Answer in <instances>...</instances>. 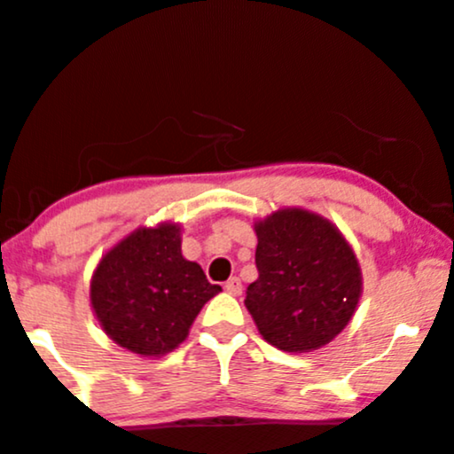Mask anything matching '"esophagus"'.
<instances>
[{
	"label": "esophagus",
	"instance_id": "34e87169",
	"mask_svg": "<svg viewBox=\"0 0 454 454\" xmlns=\"http://www.w3.org/2000/svg\"><path fill=\"white\" fill-rule=\"evenodd\" d=\"M226 290L231 294H234V296H239L241 294V290H243V286H241V279L239 278H231L226 281Z\"/></svg>",
	"mask_w": 454,
	"mask_h": 454
}]
</instances>
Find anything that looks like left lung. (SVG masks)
Instances as JSON below:
<instances>
[{
	"instance_id": "8db88e82",
	"label": "left lung",
	"mask_w": 454,
	"mask_h": 454,
	"mask_svg": "<svg viewBox=\"0 0 454 454\" xmlns=\"http://www.w3.org/2000/svg\"><path fill=\"white\" fill-rule=\"evenodd\" d=\"M258 279L245 307L260 335L284 352H311L348 326L363 294L356 254L340 228L301 207L254 222Z\"/></svg>"
}]
</instances>
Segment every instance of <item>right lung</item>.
Returning a JSON list of instances; mask_svg holds the SVG:
<instances>
[{
  "instance_id": "right-lung-1",
  "label": "right lung",
  "mask_w": 454,
  "mask_h": 454,
  "mask_svg": "<svg viewBox=\"0 0 454 454\" xmlns=\"http://www.w3.org/2000/svg\"><path fill=\"white\" fill-rule=\"evenodd\" d=\"M217 293L200 264L181 254V226H140L114 243L91 275L90 301L102 331L123 350L160 358L185 341Z\"/></svg>"
}]
</instances>
